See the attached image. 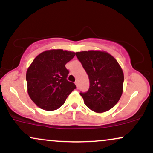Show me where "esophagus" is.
Here are the masks:
<instances>
[{
    "label": "esophagus",
    "instance_id": "1",
    "mask_svg": "<svg viewBox=\"0 0 153 153\" xmlns=\"http://www.w3.org/2000/svg\"><path fill=\"white\" fill-rule=\"evenodd\" d=\"M75 85H76V87L78 88V81H75Z\"/></svg>",
    "mask_w": 153,
    "mask_h": 153
}]
</instances>
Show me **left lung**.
<instances>
[{
	"mask_svg": "<svg viewBox=\"0 0 153 153\" xmlns=\"http://www.w3.org/2000/svg\"><path fill=\"white\" fill-rule=\"evenodd\" d=\"M86 71L90 87L80 93L84 103L96 113H103L118 103L123 92L124 73L114 57L105 51L89 50L76 52Z\"/></svg>",
	"mask_w": 153,
	"mask_h": 153,
	"instance_id": "left-lung-1",
	"label": "left lung"
}]
</instances>
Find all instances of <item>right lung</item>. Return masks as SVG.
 <instances>
[{
	"label": "right lung",
	"instance_id": "obj_1",
	"mask_svg": "<svg viewBox=\"0 0 153 153\" xmlns=\"http://www.w3.org/2000/svg\"><path fill=\"white\" fill-rule=\"evenodd\" d=\"M74 52L50 50L35 57L26 71L27 91L40 108L54 111L62 106L76 86L67 80L65 64L75 57Z\"/></svg>",
	"mask_w": 153,
	"mask_h": 153
}]
</instances>
